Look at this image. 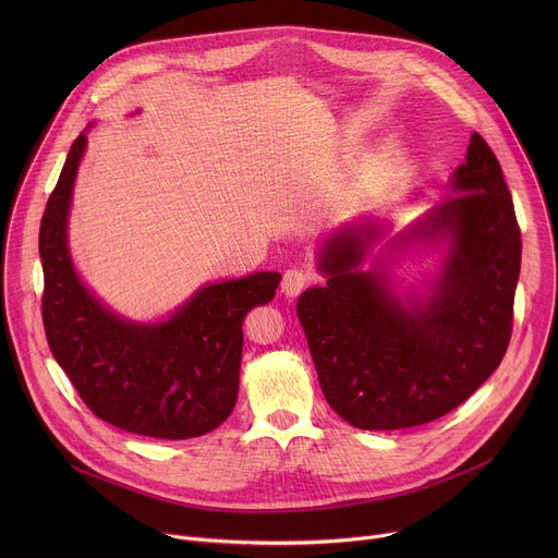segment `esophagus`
I'll use <instances>...</instances> for the list:
<instances>
[{
    "mask_svg": "<svg viewBox=\"0 0 558 558\" xmlns=\"http://www.w3.org/2000/svg\"><path fill=\"white\" fill-rule=\"evenodd\" d=\"M313 278H315V274H313L311 267H291V269H287L284 276H282L284 295L293 298V295L302 293L313 282Z\"/></svg>",
    "mask_w": 558,
    "mask_h": 558,
    "instance_id": "esophagus-1",
    "label": "esophagus"
}]
</instances>
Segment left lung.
<instances>
[{
	"mask_svg": "<svg viewBox=\"0 0 558 558\" xmlns=\"http://www.w3.org/2000/svg\"><path fill=\"white\" fill-rule=\"evenodd\" d=\"M452 192L413 233H450L433 295L402 304L379 274L355 271L362 235L327 245V287L306 289L298 317L331 409L362 430L435 422L501 364L514 317L521 229L495 151L472 134ZM373 233L368 231V238Z\"/></svg>",
	"mask_w": 558,
	"mask_h": 558,
	"instance_id": "left-lung-1",
	"label": "left lung"
}]
</instances>
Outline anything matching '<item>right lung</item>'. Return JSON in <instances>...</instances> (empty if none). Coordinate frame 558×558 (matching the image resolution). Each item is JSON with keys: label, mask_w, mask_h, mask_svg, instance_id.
Returning a JSON list of instances; mask_svg holds the SVG:
<instances>
[{"label": "right lung", "mask_w": 558, "mask_h": 558, "mask_svg": "<svg viewBox=\"0 0 558 558\" xmlns=\"http://www.w3.org/2000/svg\"><path fill=\"white\" fill-rule=\"evenodd\" d=\"M84 147L78 134L39 227L48 347L99 420L156 439L201 437L233 411L245 315L271 302L282 276L260 271L203 287L168 323L132 325L112 315L76 278L65 245Z\"/></svg>", "instance_id": "1"}]
</instances>
